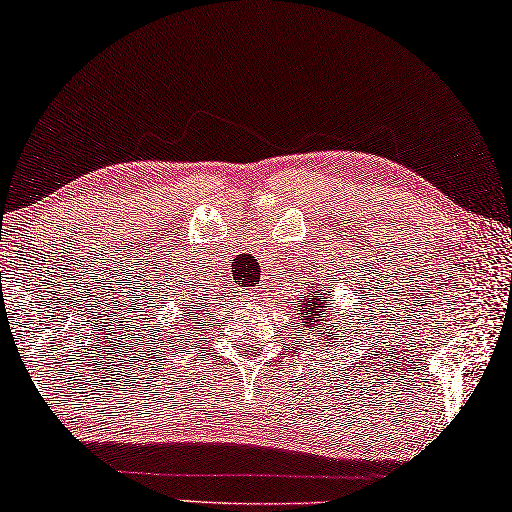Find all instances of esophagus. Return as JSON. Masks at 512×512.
<instances>
[{
	"mask_svg": "<svg viewBox=\"0 0 512 512\" xmlns=\"http://www.w3.org/2000/svg\"><path fill=\"white\" fill-rule=\"evenodd\" d=\"M248 295H253L255 300H257V297H262V288H253V291H250Z\"/></svg>",
	"mask_w": 512,
	"mask_h": 512,
	"instance_id": "esophagus-1",
	"label": "esophagus"
}]
</instances>
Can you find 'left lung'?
<instances>
[{
	"instance_id": "obj_1",
	"label": "left lung",
	"mask_w": 512,
	"mask_h": 512,
	"mask_svg": "<svg viewBox=\"0 0 512 512\" xmlns=\"http://www.w3.org/2000/svg\"><path fill=\"white\" fill-rule=\"evenodd\" d=\"M327 293H331V291H327ZM327 293L313 291V293L309 295V302L302 304L300 315L306 320V324H318V318H320V320H327V318H329V315H327V313H329L327 304L331 302V297H329ZM327 331H329V329H327ZM338 338H342V336H338ZM338 338H333V340H338Z\"/></svg>"
}]
</instances>
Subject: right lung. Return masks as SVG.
Returning <instances> with one entry per match:
<instances>
[{"label":"right lung","instance_id":"obj_1","mask_svg":"<svg viewBox=\"0 0 512 512\" xmlns=\"http://www.w3.org/2000/svg\"><path fill=\"white\" fill-rule=\"evenodd\" d=\"M194 320H197V318H194Z\"/></svg>","mask_w":512,"mask_h":512}]
</instances>
